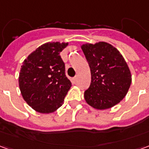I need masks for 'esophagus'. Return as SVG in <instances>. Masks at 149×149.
Listing matches in <instances>:
<instances>
[{"label": "esophagus", "instance_id": "obj_1", "mask_svg": "<svg viewBox=\"0 0 149 149\" xmlns=\"http://www.w3.org/2000/svg\"><path fill=\"white\" fill-rule=\"evenodd\" d=\"M77 81V76H76V77L73 78V81H74V82H76Z\"/></svg>", "mask_w": 149, "mask_h": 149}]
</instances>
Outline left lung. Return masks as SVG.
Instances as JSON below:
<instances>
[{
	"label": "left lung",
	"instance_id": "left-lung-1",
	"mask_svg": "<svg viewBox=\"0 0 149 149\" xmlns=\"http://www.w3.org/2000/svg\"><path fill=\"white\" fill-rule=\"evenodd\" d=\"M81 49L91 71V84L84 92L86 103L104 110L120 102L130 88L132 75L118 49L104 41L84 44Z\"/></svg>",
	"mask_w": 149,
	"mask_h": 149
}]
</instances>
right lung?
Returning <instances> with one entry per match:
<instances>
[{
  "label": "right lung",
  "instance_id": "obj_1",
  "mask_svg": "<svg viewBox=\"0 0 149 149\" xmlns=\"http://www.w3.org/2000/svg\"><path fill=\"white\" fill-rule=\"evenodd\" d=\"M68 43L48 42L30 53L21 65L19 88L22 97L36 112L49 114L63 104L71 88L60 52Z\"/></svg>",
  "mask_w": 149,
  "mask_h": 149
}]
</instances>
